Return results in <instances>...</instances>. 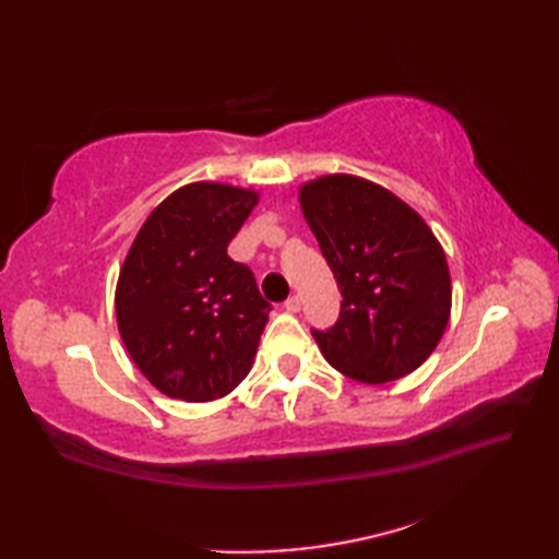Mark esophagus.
<instances>
[{
    "instance_id": "34e87169",
    "label": "esophagus",
    "mask_w": 559,
    "mask_h": 559,
    "mask_svg": "<svg viewBox=\"0 0 559 559\" xmlns=\"http://www.w3.org/2000/svg\"><path fill=\"white\" fill-rule=\"evenodd\" d=\"M300 307H302L300 295H290V298L286 300V310L288 312H300Z\"/></svg>"
}]
</instances>
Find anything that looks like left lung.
<instances>
[{
	"mask_svg": "<svg viewBox=\"0 0 559 559\" xmlns=\"http://www.w3.org/2000/svg\"><path fill=\"white\" fill-rule=\"evenodd\" d=\"M300 206L343 295L336 324L312 329L329 365L362 384L418 370L451 312L447 257L427 223L355 175L307 182Z\"/></svg>",
	"mask_w": 559,
	"mask_h": 559,
	"instance_id": "obj_1",
	"label": "left lung"
}]
</instances>
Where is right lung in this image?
<instances>
[{
    "label": "right lung",
    "mask_w": 559,
    "mask_h": 559,
    "mask_svg": "<svg viewBox=\"0 0 559 559\" xmlns=\"http://www.w3.org/2000/svg\"><path fill=\"white\" fill-rule=\"evenodd\" d=\"M257 201L252 189L192 182L151 211L129 247L115 290L117 329L165 396L223 399L252 367L271 305L228 245Z\"/></svg>",
    "instance_id": "add662e5"
}]
</instances>
